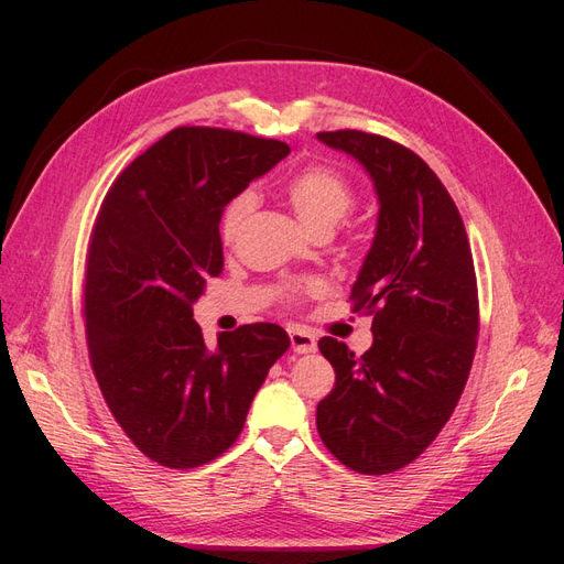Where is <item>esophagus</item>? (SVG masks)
I'll return each instance as SVG.
<instances>
[{
	"mask_svg": "<svg viewBox=\"0 0 564 564\" xmlns=\"http://www.w3.org/2000/svg\"><path fill=\"white\" fill-rule=\"evenodd\" d=\"M289 340H292V350L299 352V355H308V352H315V350H317L315 336L308 334V332L299 329V327L289 329Z\"/></svg>",
	"mask_w": 564,
	"mask_h": 564,
	"instance_id": "esophagus-1",
	"label": "esophagus"
}]
</instances>
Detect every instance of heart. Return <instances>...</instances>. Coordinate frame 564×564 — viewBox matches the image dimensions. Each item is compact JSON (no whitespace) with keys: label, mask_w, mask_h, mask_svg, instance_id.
I'll use <instances>...</instances> for the list:
<instances>
[{"label":"heart","mask_w":564,"mask_h":564,"mask_svg":"<svg viewBox=\"0 0 564 564\" xmlns=\"http://www.w3.org/2000/svg\"><path fill=\"white\" fill-rule=\"evenodd\" d=\"M284 195L292 204L301 224L308 228L313 235L322 230H334L338 220L344 218L355 204L352 185L340 176L334 169L327 166H308L301 169L292 178L284 183ZM256 207V195L251 191H245L237 195L220 220V232L224 240H232L245 224V218ZM303 289H315V284H305Z\"/></svg>","instance_id":"heart-1"}]
</instances>
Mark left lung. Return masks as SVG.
I'll return each mask as SVG.
<instances>
[{
	"instance_id": "1",
	"label": "left lung",
	"mask_w": 564,
	"mask_h": 564,
	"mask_svg": "<svg viewBox=\"0 0 564 564\" xmlns=\"http://www.w3.org/2000/svg\"><path fill=\"white\" fill-rule=\"evenodd\" d=\"M317 141L360 164L377 193L371 247L350 289L373 315L362 355L324 336L336 383L317 404V433L348 468L398 470L431 445L464 392L477 338L468 235L447 187L412 150L365 131Z\"/></svg>"
}]
</instances>
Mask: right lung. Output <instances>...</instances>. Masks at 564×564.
Listing matches in <instances>:
<instances>
[{
    "instance_id": "add662e5",
    "label": "right lung",
    "mask_w": 564,
    "mask_h": 564,
    "mask_svg": "<svg viewBox=\"0 0 564 564\" xmlns=\"http://www.w3.org/2000/svg\"><path fill=\"white\" fill-rule=\"evenodd\" d=\"M289 155L282 141L181 127L133 160L100 207L87 261V340L112 416L145 456L195 468L242 433L278 324L220 332L209 348L193 305L224 270L226 204Z\"/></svg>"
}]
</instances>
